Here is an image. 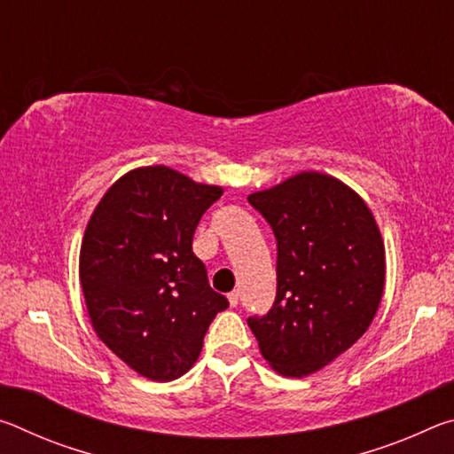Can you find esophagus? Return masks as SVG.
<instances>
[{"instance_id": "obj_1", "label": "esophagus", "mask_w": 454, "mask_h": 454, "mask_svg": "<svg viewBox=\"0 0 454 454\" xmlns=\"http://www.w3.org/2000/svg\"><path fill=\"white\" fill-rule=\"evenodd\" d=\"M238 301H240V292L238 290H232L228 294V302H230V306H236L238 304Z\"/></svg>"}]
</instances>
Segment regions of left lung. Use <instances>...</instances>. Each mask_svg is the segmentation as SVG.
<instances>
[{
  "mask_svg": "<svg viewBox=\"0 0 454 454\" xmlns=\"http://www.w3.org/2000/svg\"><path fill=\"white\" fill-rule=\"evenodd\" d=\"M248 202L278 244L276 301L248 326L272 371L302 379L371 326L387 274L384 240L364 200L330 174H294Z\"/></svg>",
  "mask_w": 454,
  "mask_h": 454,
  "instance_id": "obj_1",
  "label": "left lung"
}]
</instances>
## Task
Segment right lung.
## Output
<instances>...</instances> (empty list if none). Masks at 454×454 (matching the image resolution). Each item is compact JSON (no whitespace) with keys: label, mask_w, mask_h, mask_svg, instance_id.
Segmentation results:
<instances>
[{"label":"right lung","mask_w":454,"mask_h":454,"mask_svg":"<svg viewBox=\"0 0 454 454\" xmlns=\"http://www.w3.org/2000/svg\"><path fill=\"white\" fill-rule=\"evenodd\" d=\"M222 192L168 166H142L114 182L88 220L80 284L91 326L150 380L186 374L228 309L192 252L198 222Z\"/></svg>","instance_id":"right-lung-1"}]
</instances>
